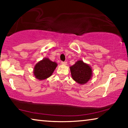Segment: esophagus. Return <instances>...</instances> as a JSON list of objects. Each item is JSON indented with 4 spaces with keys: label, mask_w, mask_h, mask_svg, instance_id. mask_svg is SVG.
I'll use <instances>...</instances> for the list:
<instances>
[{
    "label": "esophagus",
    "mask_w": 128,
    "mask_h": 128,
    "mask_svg": "<svg viewBox=\"0 0 128 128\" xmlns=\"http://www.w3.org/2000/svg\"><path fill=\"white\" fill-rule=\"evenodd\" d=\"M61 63H62V64H64V65H67V62H62Z\"/></svg>",
    "instance_id": "1"
}]
</instances>
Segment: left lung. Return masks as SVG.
<instances>
[{
	"instance_id": "8db88e82",
	"label": "left lung",
	"mask_w": 128,
	"mask_h": 128,
	"mask_svg": "<svg viewBox=\"0 0 128 128\" xmlns=\"http://www.w3.org/2000/svg\"><path fill=\"white\" fill-rule=\"evenodd\" d=\"M72 78L80 85L86 84L92 76V67L82 60H78L70 67Z\"/></svg>"
}]
</instances>
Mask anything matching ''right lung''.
<instances>
[{"label":"right lung","instance_id":"right-lung-1","mask_svg":"<svg viewBox=\"0 0 128 128\" xmlns=\"http://www.w3.org/2000/svg\"><path fill=\"white\" fill-rule=\"evenodd\" d=\"M58 64L50 59L45 58L35 65L33 73L35 78L39 80H43L50 78L57 67Z\"/></svg>","mask_w":128,"mask_h":128}]
</instances>
